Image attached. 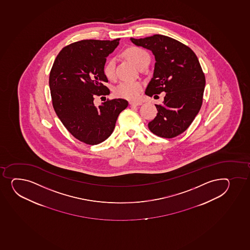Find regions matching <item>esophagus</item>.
Masks as SVG:
<instances>
[{"mask_svg": "<svg viewBox=\"0 0 250 250\" xmlns=\"http://www.w3.org/2000/svg\"><path fill=\"white\" fill-rule=\"evenodd\" d=\"M129 104H130V105L140 106V105H142V102H132V101H131V102H129Z\"/></svg>", "mask_w": 250, "mask_h": 250, "instance_id": "1", "label": "esophagus"}]
</instances>
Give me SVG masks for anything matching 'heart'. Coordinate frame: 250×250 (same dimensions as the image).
I'll list each match as a JSON object with an SVG mask.
<instances>
[{"instance_id":"heart-1","label":"heart","mask_w":250,"mask_h":250,"mask_svg":"<svg viewBox=\"0 0 250 250\" xmlns=\"http://www.w3.org/2000/svg\"><path fill=\"white\" fill-rule=\"evenodd\" d=\"M126 56L135 66H140L142 62L146 58H150V56L146 51L141 47H131L126 50ZM103 71L104 76L108 79H113L115 75V59L110 58L104 64ZM143 84L139 82H129L124 81L119 83L114 89V95L117 97L126 99L129 100H136L139 98L142 92Z\"/></svg>"}]
</instances>
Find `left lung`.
Masks as SVG:
<instances>
[{
  "instance_id": "8db88e82",
  "label": "left lung",
  "mask_w": 250,
  "mask_h": 250,
  "mask_svg": "<svg viewBox=\"0 0 250 250\" xmlns=\"http://www.w3.org/2000/svg\"><path fill=\"white\" fill-rule=\"evenodd\" d=\"M130 40L155 56V70L146 95L155 97L166 92L163 104H155L157 115L148 127L158 137H177L190 126L202 107L206 79L199 61L189 47L168 36Z\"/></svg>"
}]
</instances>
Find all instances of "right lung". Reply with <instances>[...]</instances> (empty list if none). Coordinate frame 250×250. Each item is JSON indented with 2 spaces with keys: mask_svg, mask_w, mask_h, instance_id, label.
Instances as JSON below:
<instances>
[{
  "mask_svg": "<svg viewBox=\"0 0 250 250\" xmlns=\"http://www.w3.org/2000/svg\"><path fill=\"white\" fill-rule=\"evenodd\" d=\"M120 39L85 40L64 47L57 56L49 75L53 108L67 131L88 145L105 141L115 127L119 113L128 105L124 99H114L96 107V96L109 89L103 68L106 58Z\"/></svg>",
  "mask_w": 250,
  "mask_h": 250,
  "instance_id": "add662e5",
  "label": "right lung"
}]
</instances>
